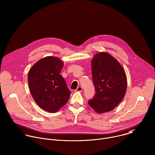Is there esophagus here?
Instances as JSON below:
<instances>
[{
	"instance_id": "esophagus-1",
	"label": "esophagus",
	"mask_w": 155,
	"mask_h": 155,
	"mask_svg": "<svg viewBox=\"0 0 155 155\" xmlns=\"http://www.w3.org/2000/svg\"><path fill=\"white\" fill-rule=\"evenodd\" d=\"M83 91V87L81 86H78L75 90V92H81Z\"/></svg>"
}]
</instances>
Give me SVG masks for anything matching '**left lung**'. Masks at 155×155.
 <instances>
[{"instance_id": "left-lung-1", "label": "left lung", "mask_w": 155, "mask_h": 155, "mask_svg": "<svg viewBox=\"0 0 155 155\" xmlns=\"http://www.w3.org/2000/svg\"><path fill=\"white\" fill-rule=\"evenodd\" d=\"M91 68L95 94L88 104L98 114L112 111L125 97V72L118 61L107 52L95 54Z\"/></svg>"}]
</instances>
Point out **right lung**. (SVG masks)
<instances>
[{
	"label": "right lung",
	"mask_w": 155,
	"mask_h": 155,
	"mask_svg": "<svg viewBox=\"0 0 155 155\" xmlns=\"http://www.w3.org/2000/svg\"><path fill=\"white\" fill-rule=\"evenodd\" d=\"M64 66L58 57H46L37 61L28 74L31 94L42 110L57 112L68 101L71 91L60 74Z\"/></svg>",
	"instance_id": "right-lung-1"
}]
</instances>
